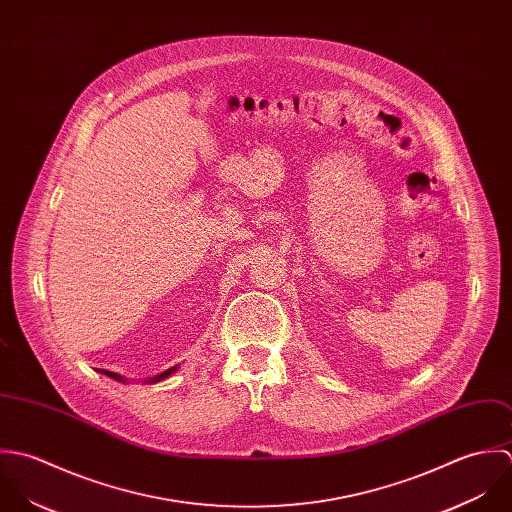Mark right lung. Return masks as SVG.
<instances>
[{
  "mask_svg": "<svg viewBox=\"0 0 512 512\" xmlns=\"http://www.w3.org/2000/svg\"><path fill=\"white\" fill-rule=\"evenodd\" d=\"M176 368H170V370H166L164 374H160V376H156L152 382H160V380H164V378H168L172 372H174ZM104 376H108V378H112V380H118V382H122V376H118V374H114V372H108V370H101Z\"/></svg>",
  "mask_w": 512,
  "mask_h": 512,
  "instance_id": "right-lung-1",
  "label": "right lung"
}]
</instances>
